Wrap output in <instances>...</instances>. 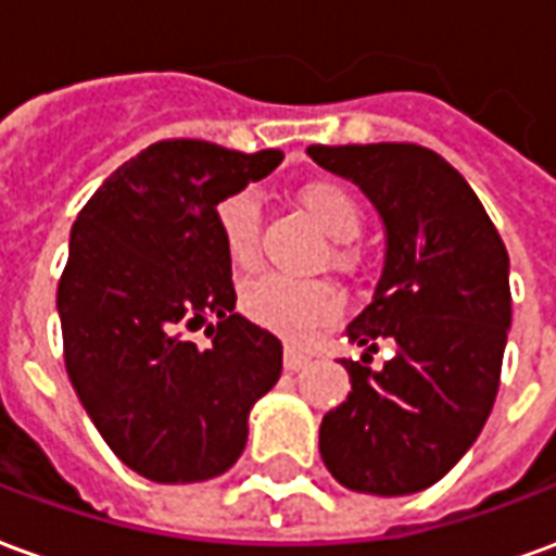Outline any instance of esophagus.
<instances>
[{
  "label": "esophagus",
  "mask_w": 556,
  "mask_h": 556,
  "mask_svg": "<svg viewBox=\"0 0 556 556\" xmlns=\"http://www.w3.org/2000/svg\"><path fill=\"white\" fill-rule=\"evenodd\" d=\"M282 363H286V369H289V372H298V369H303V366L309 363V354L301 349H294V345H286Z\"/></svg>",
  "instance_id": "1"
}]
</instances>
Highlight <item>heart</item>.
Returning <instances> with one entry per match:
<instances>
[{"label":"heart","mask_w":556,"mask_h":556,"mask_svg":"<svg viewBox=\"0 0 556 556\" xmlns=\"http://www.w3.org/2000/svg\"><path fill=\"white\" fill-rule=\"evenodd\" d=\"M306 214L321 226L330 241L349 243L363 229V211L349 190L337 184H313L301 193ZM258 226L262 211L250 190L223 199L217 205V229L226 253L238 267H250L258 258ZM241 309L253 325L286 339H303L313 327L333 321L339 313L337 291L325 282L265 274L247 282L241 291Z\"/></svg>","instance_id":"obj_1"}]
</instances>
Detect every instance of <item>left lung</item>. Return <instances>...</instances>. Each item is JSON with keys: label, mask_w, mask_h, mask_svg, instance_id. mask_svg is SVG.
Instances as JSON below:
<instances>
[{"label": "left lung", "mask_w": 556, "mask_h": 556, "mask_svg": "<svg viewBox=\"0 0 556 556\" xmlns=\"http://www.w3.org/2000/svg\"><path fill=\"white\" fill-rule=\"evenodd\" d=\"M357 184L384 223V270L349 325L351 393L327 410L318 450L339 485L399 497L434 485L491 414L513 325L509 255L470 184L414 142L309 146ZM384 338L394 357L365 363Z\"/></svg>", "instance_id": "left-lung-1"}]
</instances>
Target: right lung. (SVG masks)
Returning <instances> with one entry per match:
<instances>
[{"mask_svg":"<svg viewBox=\"0 0 556 556\" xmlns=\"http://www.w3.org/2000/svg\"><path fill=\"white\" fill-rule=\"evenodd\" d=\"M282 163L163 139L122 163L71 229L59 318L67 378L122 462L151 482H205L247 446L282 345L235 313L217 205ZM206 327L207 350L187 332Z\"/></svg>","mask_w":556,"mask_h":556,"instance_id":"1","label":"right lung"}]
</instances>
